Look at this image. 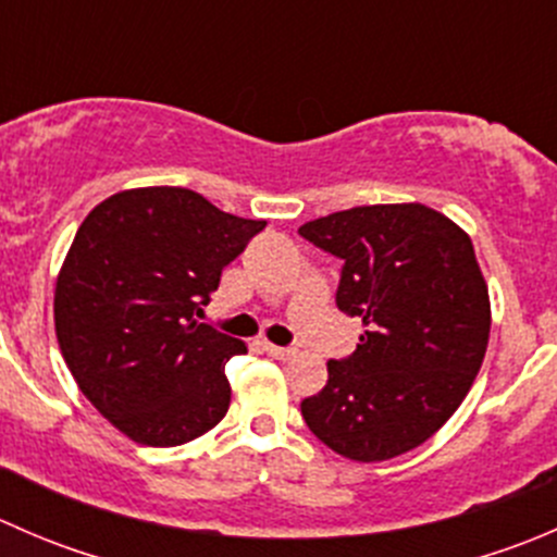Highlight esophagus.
<instances>
[{
	"mask_svg": "<svg viewBox=\"0 0 557 557\" xmlns=\"http://www.w3.org/2000/svg\"><path fill=\"white\" fill-rule=\"evenodd\" d=\"M263 350H267L272 358H277V361H290V358L296 356L294 347H280V345H272V342H263Z\"/></svg>",
	"mask_w": 557,
	"mask_h": 557,
	"instance_id": "obj_1",
	"label": "esophagus"
}]
</instances>
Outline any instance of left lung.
<instances>
[{"mask_svg":"<svg viewBox=\"0 0 557 557\" xmlns=\"http://www.w3.org/2000/svg\"><path fill=\"white\" fill-rule=\"evenodd\" d=\"M299 234L339 258L336 307L363 323L356 352L329 361V383L301 401L307 425L361 463L414 450L453 418L487 350L469 234L425 205L352 207Z\"/></svg>","mask_w":557,"mask_h":557,"instance_id":"1","label":"left lung"}]
</instances>
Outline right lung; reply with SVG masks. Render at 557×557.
Masks as SVG:
<instances>
[{"instance_id":"1","label":"right lung","mask_w":557,"mask_h":557,"mask_svg":"<svg viewBox=\"0 0 557 557\" xmlns=\"http://www.w3.org/2000/svg\"><path fill=\"white\" fill-rule=\"evenodd\" d=\"M267 221L172 185L110 196L55 280V336L83 396L128 440L174 447L228 412V358L247 347L196 314Z\"/></svg>"}]
</instances>
